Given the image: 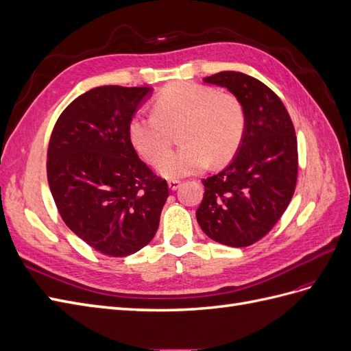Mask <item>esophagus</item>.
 I'll return each instance as SVG.
<instances>
[{
  "mask_svg": "<svg viewBox=\"0 0 351 351\" xmlns=\"http://www.w3.org/2000/svg\"><path fill=\"white\" fill-rule=\"evenodd\" d=\"M180 186H182V182H180V180H168V187L171 189V190H177Z\"/></svg>",
  "mask_w": 351,
  "mask_h": 351,
  "instance_id": "esophagus-1",
  "label": "esophagus"
}]
</instances>
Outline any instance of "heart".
Here are the masks:
<instances>
[{"mask_svg":"<svg viewBox=\"0 0 351 351\" xmlns=\"http://www.w3.org/2000/svg\"><path fill=\"white\" fill-rule=\"evenodd\" d=\"M152 112L134 114L127 132L137 154L151 164L158 158V173L168 178L193 174L210 158L226 161L237 151L246 127L243 105L234 95L197 83L168 84L155 98ZM178 125L184 145L166 153L169 129Z\"/></svg>","mask_w":351,"mask_h":351,"instance_id":"b5f03b06","label":"heart"}]
</instances>
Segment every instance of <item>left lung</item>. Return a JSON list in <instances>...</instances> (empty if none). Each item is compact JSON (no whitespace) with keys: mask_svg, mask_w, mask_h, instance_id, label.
<instances>
[{"mask_svg":"<svg viewBox=\"0 0 351 351\" xmlns=\"http://www.w3.org/2000/svg\"><path fill=\"white\" fill-rule=\"evenodd\" d=\"M227 88L246 115L241 143L221 173L204 178L196 218L205 234L231 247L267 236L282 217L297 183V137L284 104L267 84L240 71L204 79Z\"/></svg>","mask_w":351,"mask_h":351,"instance_id":"8db88e82","label":"left lung"}]
</instances>
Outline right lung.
Returning a JSON list of instances; mask_svg holds the SVG:
<instances>
[{
	"instance_id": "right-lung-1",
	"label": "right lung",
	"mask_w": 351,
	"mask_h": 351,
	"mask_svg": "<svg viewBox=\"0 0 351 351\" xmlns=\"http://www.w3.org/2000/svg\"><path fill=\"white\" fill-rule=\"evenodd\" d=\"M152 89L99 86L61 112L48 145V184L66 226L112 258L149 243L168 197L137 156L127 125Z\"/></svg>"
}]
</instances>
